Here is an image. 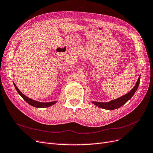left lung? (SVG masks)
Masks as SVG:
<instances>
[{
    "label": "left lung",
    "mask_w": 153,
    "mask_h": 153,
    "mask_svg": "<svg viewBox=\"0 0 153 153\" xmlns=\"http://www.w3.org/2000/svg\"><path fill=\"white\" fill-rule=\"evenodd\" d=\"M140 77L139 76L135 85V86L133 87V88L129 91V93L126 94V95L108 102H99L92 101L91 103L100 108L107 109V110H111H111H114V109L120 108L121 106H123L124 104H125L128 100L131 99V97L133 96V95L135 94L139 87V82H140Z\"/></svg>",
    "instance_id": "obj_1"
}]
</instances>
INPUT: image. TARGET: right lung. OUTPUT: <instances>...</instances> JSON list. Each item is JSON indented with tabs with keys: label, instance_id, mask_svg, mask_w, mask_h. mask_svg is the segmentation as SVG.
<instances>
[{
	"label": "right lung",
	"instance_id": "right-lung-1",
	"mask_svg": "<svg viewBox=\"0 0 153 153\" xmlns=\"http://www.w3.org/2000/svg\"><path fill=\"white\" fill-rule=\"evenodd\" d=\"M14 87L16 89V90L17 91L18 94H19L22 99L25 100L27 103H28L29 105H32L34 107H37V108H46V107H50L51 105H53L54 104H55V103L57 102V101H53V102H38V101H36L32 99H30L29 97L26 96L25 95H24L21 91L19 90V88H17V87L16 85V84L14 83Z\"/></svg>",
	"mask_w": 153,
	"mask_h": 153
}]
</instances>
